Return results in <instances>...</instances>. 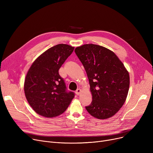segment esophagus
<instances>
[{
  "mask_svg": "<svg viewBox=\"0 0 153 153\" xmlns=\"http://www.w3.org/2000/svg\"><path fill=\"white\" fill-rule=\"evenodd\" d=\"M81 90L80 89H77V91H76V95H79L80 94H81Z\"/></svg>",
  "mask_w": 153,
  "mask_h": 153,
  "instance_id": "34e87169",
  "label": "esophagus"
}]
</instances>
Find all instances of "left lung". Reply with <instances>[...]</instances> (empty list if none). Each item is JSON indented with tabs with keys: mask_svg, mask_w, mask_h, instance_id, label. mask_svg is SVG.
I'll use <instances>...</instances> for the list:
<instances>
[{
	"mask_svg": "<svg viewBox=\"0 0 153 153\" xmlns=\"http://www.w3.org/2000/svg\"><path fill=\"white\" fill-rule=\"evenodd\" d=\"M75 53L86 71L92 95L87 111L98 119L113 117L126 99L129 72L118 56L103 46L86 44L77 47Z\"/></svg>",
	"mask_w": 153,
	"mask_h": 153,
	"instance_id": "1",
	"label": "left lung"
}]
</instances>
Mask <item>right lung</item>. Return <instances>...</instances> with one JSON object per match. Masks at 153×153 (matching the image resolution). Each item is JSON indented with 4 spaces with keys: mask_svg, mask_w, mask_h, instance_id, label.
<instances>
[{
    "mask_svg": "<svg viewBox=\"0 0 153 153\" xmlns=\"http://www.w3.org/2000/svg\"><path fill=\"white\" fill-rule=\"evenodd\" d=\"M74 47L59 44L47 50L30 68L24 82V91L30 105L38 115L53 118L66 111L74 93L68 92L59 74L62 64Z\"/></svg>",
    "mask_w": 153,
    "mask_h": 153,
    "instance_id": "1",
    "label": "right lung"
}]
</instances>
